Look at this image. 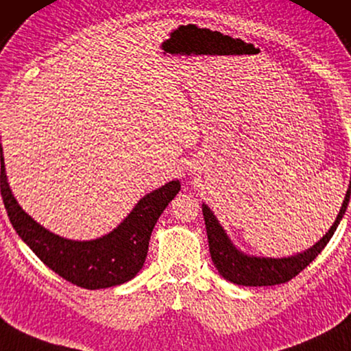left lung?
Returning a JSON list of instances; mask_svg holds the SVG:
<instances>
[{"label":"left lung","mask_w":351,"mask_h":351,"mask_svg":"<svg viewBox=\"0 0 351 351\" xmlns=\"http://www.w3.org/2000/svg\"><path fill=\"white\" fill-rule=\"evenodd\" d=\"M351 195V181L345 193L341 211H339L336 221L328 230L325 237L320 241L309 247L304 252L290 255V257H257V255H249L239 250L233 244L223 227L219 223L217 217L214 216L211 208L203 203L202 211L205 219L209 254H211L213 263L216 266L219 274L228 282L244 287H269L285 284L293 277L298 276L306 268L318 254L325 249V245L332 238L334 232L339 223H341L345 211H347L348 202Z\"/></svg>","instance_id":"8db88e82"}]
</instances>
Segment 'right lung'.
Masks as SVG:
<instances>
[{"label":"right lung","mask_w":351,"mask_h":351,"mask_svg":"<svg viewBox=\"0 0 351 351\" xmlns=\"http://www.w3.org/2000/svg\"><path fill=\"white\" fill-rule=\"evenodd\" d=\"M0 187L9 221L29 249L71 284L88 290L108 289L134 279L146 260L151 232L169 203L180 192L178 180L146 193L112 232L90 241L67 239L36 222L10 191L0 143Z\"/></svg>","instance_id":"obj_1"}]
</instances>
